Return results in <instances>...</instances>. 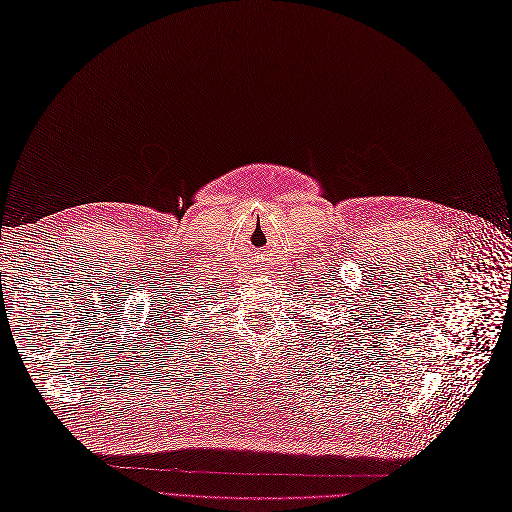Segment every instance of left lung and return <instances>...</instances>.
<instances>
[{
    "instance_id": "obj_1",
    "label": "left lung",
    "mask_w": 512,
    "mask_h": 512,
    "mask_svg": "<svg viewBox=\"0 0 512 512\" xmlns=\"http://www.w3.org/2000/svg\"><path fill=\"white\" fill-rule=\"evenodd\" d=\"M329 295H331V293H329ZM318 299H320V297H318ZM327 301H329V299H327ZM339 301H342V299H339ZM314 306H320V304H314ZM348 306H350V304H348ZM325 308H329V306H325ZM337 308H339V306H335V310H337ZM344 327H346V325H344ZM327 331H329V327H327ZM350 331H352V329H350ZM348 337H350V335H348Z\"/></svg>"
}]
</instances>
